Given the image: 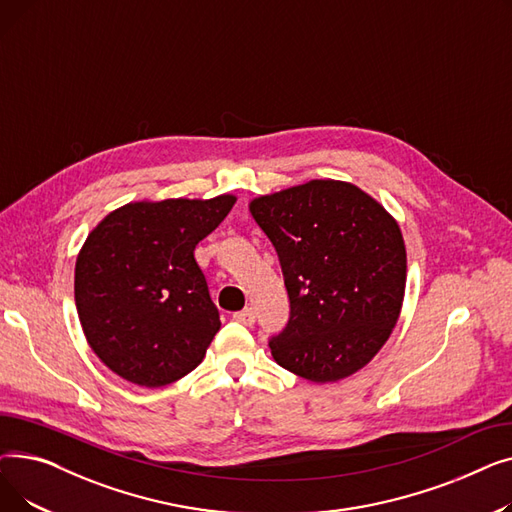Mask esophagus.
I'll use <instances>...</instances> for the list:
<instances>
[{
  "instance_id": "esophagus-1",
  "label": "esophagus",
  "mask_w": 512,
  "mask_h": 512,
  "mask_svg": "<svg viewBox=\"0 0 512 512\" xmlns=\"http://www.w3.org/2000/svg\"><path fill=\"white\" fill-rule=\"evenodd\" d=\"M234 321H238V324H242V326L251 328L255 324V313H253V309H242V311L234 313Z\"/></svg>"
}]
</instances>
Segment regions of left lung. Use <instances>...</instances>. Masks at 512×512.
<instances>
[{"mask_svg":"<svg viewBox=\"0 0 512 512\" xmlns=\"http://www.w3.org/2000/svg\"><path fill=\"white\" fill-rule=\"evenodd\" d=\"M249 211L276 247L290 319L276 363L330 384L363 369L390 338L405 299L407 249L382 203L342 180L255 197Z\"/></svg>","mask_w":512,"mask_h":512,"instance_id":"obj_1","label":"left lung"}]
</instances>
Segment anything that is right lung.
Wrapping results in <instances>:
<instances>
[{"instance_id": "add662e5", "label": "right lung", "mask_w": 512, "mask_h": 512, "mask_svg": "<svg viewBox=\"0 0 512 512\" xmlns=\"http://www.w3.org/2000/svg\"><path fill=\"white\" fill-rule=\"evenodd\" d=\"M234 195L132 201L89 232L74 267V301L93 353L145 388L191 373L220 330L199 240L222 224Z\"/></svg>"}]
</instances>
